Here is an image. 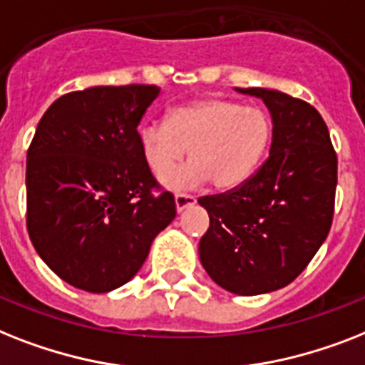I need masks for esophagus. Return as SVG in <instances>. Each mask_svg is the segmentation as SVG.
I'll use <instances>...</instances> for the list:
<instances>
[{
	"label": "esophagus",
	"mask_w": 365,
	"mask_h": 365,
	"mask_svg": "<svg viewBox=\"0 0 365 365\" xmlns=\"http://www.w3.org/2000/svg\"><path fill=\"white\" fill-rule=\"evenodd\" d=\"M174 202H176V210H178V213H180L197 202V198L192 197V195H185V192H178L176 197H174Z\"/></svg>",
	"instance_id": "34e87169"
}]
</instances>
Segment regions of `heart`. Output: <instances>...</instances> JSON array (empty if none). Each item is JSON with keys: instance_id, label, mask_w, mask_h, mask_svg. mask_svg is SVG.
Returning a JSON list of instances; mask_svg holds the SVG:
<instances>
[{"instance_id": "heart-1", "label": "heart", "mask_w": 365, "mask_h": 365, "mask_svg": "<svg viewBox=\"0 0 365 365\" xmlns=\"http://www.w3.org/2000/svg\"><path fill=\"white\" fill-rule=\"evenodd\" d=\"M272 142V120L264 110L225 97H206L176 106L167 121H146L138 129L144 161L162 174L190 150L192 163L161 176L168 189H234L259 168Z\"/></svg>"}]
</instances>
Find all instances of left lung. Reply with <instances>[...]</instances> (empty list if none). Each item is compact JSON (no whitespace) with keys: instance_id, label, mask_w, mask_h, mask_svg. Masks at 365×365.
<instances>
[{"instance_id":"obj_1","label":"left lung","mask_w":365,"mask_h":365,"mask_svg":"<svg viewBox=\"0 0 365 365\" xmlns=\"http://www.w3.org/2000/svg\"><path fill=\"white\" fill-rule=\"evenodd\" d=\"M236 91L268 106L269 157L240 187L198 198L210 215L198 255L219 287L255 296L292 283L327 240L337 157L327 123L309 103L266 88Z\"/></svg>"}]
</instances>
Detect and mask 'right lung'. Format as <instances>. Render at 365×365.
Masks as SVG:
<instances>
[{
    "instance_id": "1",
    "label": "right lung",
    "mask_w": 365,
    "mask_h": 365,
    "mask_svg": "<svg viewBox=\"0 0 365 365\" xmlns=\"http://www.w3.org/2000/svg\"><path fill=\"white\" fill-rule=\"evenodd\" d=\"M157 86L71 91L44 112L28 150V232L65 283L110 292L133 279L152 242L176 217L159 189L138 131Z\"/></svg>"
}]
</instances>
